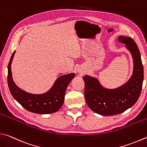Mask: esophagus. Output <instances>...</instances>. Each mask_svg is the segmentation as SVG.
<instances>
[{"mask_svg": "<svg viewBox=\"0 0 147 147\" xmlns=\"http://www.w3.org/2000/svg\"><path fill=\"white\" fill-rule=\"evenodd\" d=\"M77 71H78V72L81 75V76H82L83 74H84V70H83V69H78V70H77Z\"/></svg>", "mask_w": 147, "mask_h": 147, "instance_id": "obj_1", "label": "esophagus"}]
</instances>
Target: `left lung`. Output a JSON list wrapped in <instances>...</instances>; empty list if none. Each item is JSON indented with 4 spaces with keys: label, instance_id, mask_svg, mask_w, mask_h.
I'll return each instance as SVG.
<instances>
[{
    "label": "left lung",
    "instance_id": "obj_1",
    "mask_svg": "<svg viewBox=\"0 0 147 147\" xmlns=\"http://www.w3.org/2000/svg\"><path fill=\"white\" fill-rule=\"evenodd\" d=\"M133 59V72L125 84L115 89L102 86L97 78L86 75L84 97L90 109L97 114L109 116L120 114L134 106L139 98L143 81V66L139 49L131 38L119 36Z\"/></svg>",
    "mask_w": 147,
    "mask_h": 147
}]
</instances>
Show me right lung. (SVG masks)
<instances>
[{
  "mask_svg": "<svg viewBox=\"0 0 147 147\" xmlns=\"http://www.w3.org/2000/svg\"><path fill=\"white\" fill-rule=\"evenodd\" d=\"M15 51L13 52L8 65L7 82L13 98L25 109L37 114H51L57 112L65 100V91L68 84L75 77V74L61 76L56 79L49 91L42 94H33L22 90L13 81L11 63Z\"/></svg>",
  "mask_w": 147,
  "mask_h": 147,
  "instance_id": "obj_1",
  "label": "right lung"
}]
</instances>
